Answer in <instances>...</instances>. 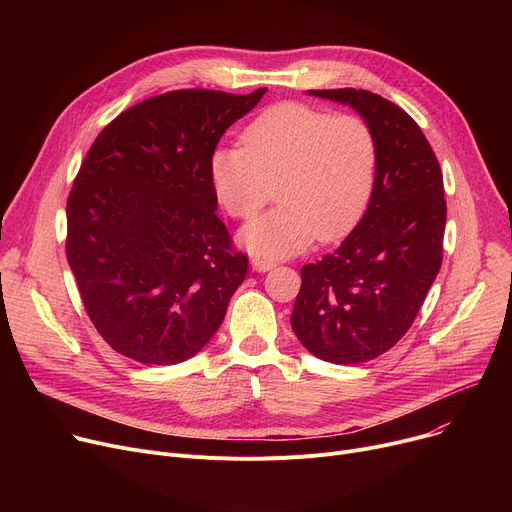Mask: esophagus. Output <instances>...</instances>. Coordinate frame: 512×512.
<instances>
[{
  "label": "esophagus",
  "mask_w": 512,
  "mask_h": 512,
  "mask_svg": "<svg viewBox=\"0 0 512 512\" xmlns=\"http://www.w3.org/2000/svg\"><path fill=\"white\" fill-rule=\"evenodd\" d=\"M251 265H253L255 272H270L276 267V263L272 259H265V257H253Z\"/></svg>",
  "instance_id": "obj_1"
}]
</instances>
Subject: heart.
Returning <instances> with one entry per match:
<instances>
[{"label": "heart", "instance_id": "heart-1", "mask_svg": "<svg viewBox=\"0 0 512 512\" xmlns=\"http://www.w3.org/2000/svg\"><path fill=\"white\" fill-rule=\"evenodd\" d=\"M242 145L215 149L209 176L238 220L255 218L276 184L280 205L238 236L257 257L294 255L315 236L338 240L363 218L378 170V147L363 120L288 101L257 116Z\"/></svg>", "mask_w": 512, "mask_h": 512}]
</instances>
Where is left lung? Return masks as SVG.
I'll use <instances>...</instances> for the list:
<instances>
[{
	"label": "left lung",
	"mask_w": 512,
	"mask_h": 512,
	"mask_svg": "<svg viewBox=\"0 0 512 512\" xmlns=\"http://www.w3.org/2000/svg\"><path fill=\"white\" fill-rule=\"evenodd\" d=\"M351 105L378 147L373 193L342 245L307 263L290 326L315 357L365 363L407 334L442 265L446 226L438 157L417 122L363 89L309 91Z\"/></svg>",
	"instance_id": "8db88e82"
}]
</instances>
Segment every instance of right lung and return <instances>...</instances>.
Here are the masks:
<instances>
[{"label":"right lung","mask_w":512,"mask_h":512,"mask_svg":"<svg viewBox=\"0 0 512 512\" xmlns=\"http://www.w3.org/2000/svg\"><path fill=\"white\" fill-rule=\"evenodd\" d=\"M265 91L149 97L91 145L66 205V257L93 326L116 353L174 365L222 326L249 259L215 215L209 159Z\"/></svg>","instance_id":"1"}]
</instances>
